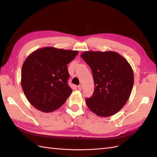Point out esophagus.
<instances>
[{"label":"esophagus","instance_id":"1","mask_svg":"<svg viewBox=\"0 0 157 157\" xmlns=\"http://www.w3.org/2000/svg\"><path fill=\"white\" fill-rule=\"evenodd\" d=\"M78 89L79 90H81L82 89V85H79L78 86Z\"/></svg>","mask_w":157,"mask_h":157}]
</instances>
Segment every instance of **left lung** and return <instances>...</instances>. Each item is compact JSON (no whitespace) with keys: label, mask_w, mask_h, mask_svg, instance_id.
I'll list each match as a JSON object with an SVG mask.
<instances>
[{"label":"left lung","mask_w":157,"mask_h":157,"mask_svg":"<svg viewBox=\"0 0 157 157\" xmlns=\"http://www.w3.org/2000/svg\"><path fill=\"white\" fill-rule=\"evenodd\" d=\"M81 57L91 68L94 82V93L86 98L88 107L100 117L115 115L131 94L134 81L132 67L113 51H86Z\"/></svg>","instance_id":"obj_1"}]
</instances>
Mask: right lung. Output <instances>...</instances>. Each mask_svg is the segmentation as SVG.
Returning <instances> with one entry per match:
<instances>
[{
	"mask_svg": "<svg viewBox=\"0 0 157 157\" xmlns=\"http://www.w3.org/2000/svg\"><path fill=\"white\" fill-rule=\"evenodd\" d=\"M78 54L76 51L44 47L28 56L22 66L21 82L32 106L49 113L64 104L72 92L67 65Z\"/></svg>",
	"mask_w": 157,
	"mask_h": 157,
	"instance_id": "1",
	"label": "right lung"
}]
</instances>
